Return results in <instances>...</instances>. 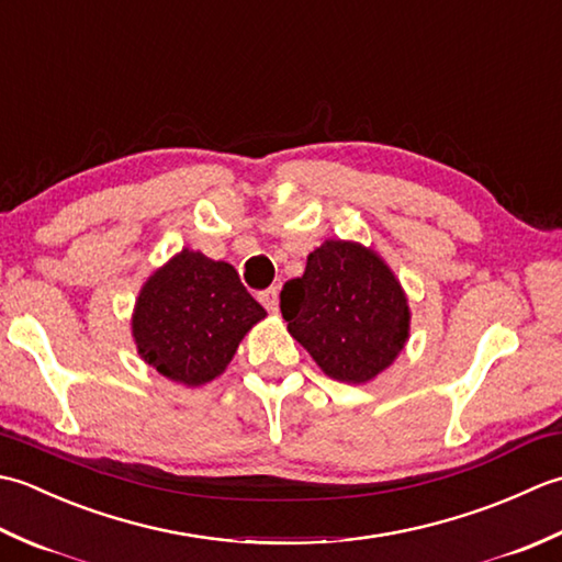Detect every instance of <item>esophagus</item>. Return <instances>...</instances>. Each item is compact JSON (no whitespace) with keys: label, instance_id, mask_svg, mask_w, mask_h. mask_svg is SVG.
<instances>
[{"label":"esophagus","instance_id":"1","mask_svg":"<svg viewBox=\"0 0 562 562\" xmlns=\"http://www.w3.org/2000/svg\"><path fill=\"white\" fill-rule=\"evenodd\" d=\"M258 302L268 308V312H272V314H278V288H268V290H262V292H258Z\"/></svg>","mask_w":562,"mask_h":562}]
</instances>
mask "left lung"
Instances as JSON below:
<instances>
[{
  "instance_id": "8db88e82",
  "label": "left lung",
  "mask_w": 562,
  "mask_h": 562,
  "mask_svg": "<svg viewBox=\"0 0 562 562\" xmlns=\"http://www.w3.org/2000/svg\"><path fill=\"white\" fill-rule=\"evenodd\" d=\"M280 312L330 379L364 384L396 360L408 340V302L374 250L326 241L308 254L302 278L284 282Z\"/></svg>"
}]
</instances>
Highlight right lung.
<instances>
[{
    "instance_id": "obj_1",
    "label": "right lung",
    "mask_w": 562,
    "mask_h": 562,
    "mask_svg": "<svg viewBox=\"0 0 562 562\" xmlns=\"http://www.w3.org/2000/svg\"><path fill=\"white\" fill-rule=\"evenodd\" d=\"M266 318L234 266L181 250L147 280L133 316L142 360L186 386L220 376L250 326Z\"/></svg>"
}]
</instances>
